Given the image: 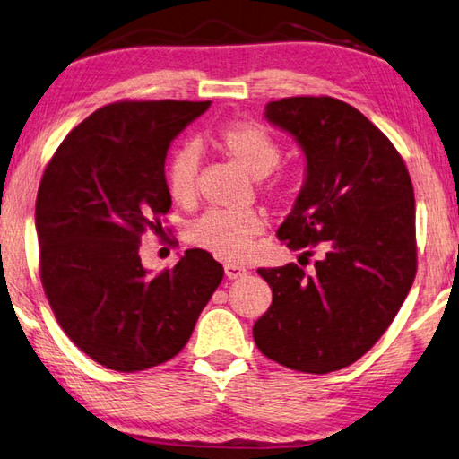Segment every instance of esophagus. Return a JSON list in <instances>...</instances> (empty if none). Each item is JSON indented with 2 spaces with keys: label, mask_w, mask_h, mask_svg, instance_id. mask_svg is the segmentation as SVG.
<instances>
[{
  "label": "esophagus",
  "mask_w": 459,
  "mask_h": 459,
  "mask_svg": "<svg viewBox=\"0 0 459 459\" xmlns=\"http://www.w3.org/2000/svg\"><path fill=\"white\" fill-rule=\"evenodd\" d=\"M224 274H227V279H240V277H245V274H247V269H245V266L227 263V264H224Z\"/></svg>",
  "instance_id": "1"
}]
</instances>
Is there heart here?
Segmentation results:
<instances>
[{
  "label": "heart",
  "mask_w": 459,
  "mask_h": 459,
  "mask_svg": "<svg viewBox=\"0 0 459 459\" xmlns=\"http://www.w3.org/2000/svg\"><path fill=\"white\" fill-rule=\"evenodd\" d=\"M214 144L227 154L232 162L247 170L255 178H263L264 193L281 196L287 193V182L273 178L266 182L274 166L281 160V146L269 130L256 122L237 120L222 126L214 136ZM198 177V150L182 146L172 154L166 169V188L174 203L193 204L196 198ZM266 219L258 211L219 212L211 211L198 216L188 224L186 240L201 251L224 261H243L251 253L253 240L263 235Z\"/></svg>",
  "instance_id": "obj_1"
}]
</instances>
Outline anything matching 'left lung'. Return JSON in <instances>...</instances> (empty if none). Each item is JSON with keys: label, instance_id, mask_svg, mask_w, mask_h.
<instances>
[{"label": "left lung", "instance_id": "8db88e82", "mask_svg": "<svg viewBox=\"0 0 459 459\" xmlns=\"http://www.w3.org/2000/svg\"><path fill=\"white\" fill-rule=\"evenodd\" d=\"M264 110L307 158L305 185L277 237L305 258L313 247L325 255L313 273L295 263L256 271L273 303L255 323V343L289 369H343L377 343L413 285L410 172L389 138L337 98H282Z\"/></svg>", "mask_w": 459, "mask_h": 459}]
</instances>
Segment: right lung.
<instances>
[{"instance_id": "1", "label": "right lung", "mask_w": 459, "mask_h": 459, "mask_svg": "<svg viewBox=\"0 0 459 459\" xmlns=\"http://www.w3.org/2000/svg\"><path fill=\"white\" fill-rule=\"evenodd\" d=\"M211 102L124 100L78 124L46 166L36 201L39 277L74 345L108 369L134 373L172 359L221 285L212 255L150 274L138 248L162 232L172 198L170 143Z\"/></svg>"}]
</instances>
